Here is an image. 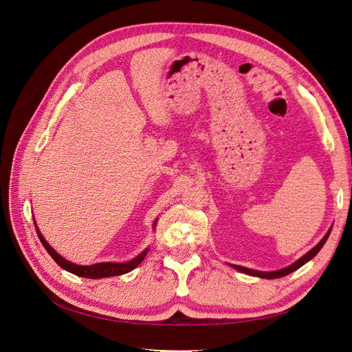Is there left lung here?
Returning <instances> with one entry per match:
<instances>
[{
	"label": "left lung",
	"instance_id": "8db88e82",
	"mask_svg": "<svg viewBox=\"0 0 352 352\" xmlns=\"http://www.w3.org/2000/svg\"><path fill=\"white\" fill-rule=\"evenodd\" d=\"M330 232H332V228H330V229L327 230L326 235L322 238L320 242H318V243L316 245L314 248H311L307 254H304L301 258H298L295 263H292L291 265H287V267H285V269L274 270V272H260V270H252V269L242 267V265H236V264H230V267L236 269V270L241 272V273L250 274V276H255V278H261V279H278V278H283V276H286V274H289V273L298 270V269L301 267V265H304L305 263H308L311 258H314L316 254L323 248V245L326 243V241H327V238H329V235H330Z\"/></svg>",
	"mask_w": 352,
	"mask_h": 352
}]
</instances>
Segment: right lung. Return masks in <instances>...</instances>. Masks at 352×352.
<instances>
[{"label": "right lung", "instance_id": "add662e5", "mask_svg": "<svg viewBox=\"0 0 352 352\" xmlns=\"http://www.w3.org/2000/svg\"><path fill=\"white\" fill-rule=\"evenodd\" d=\"M155 226H157V219L154 220L153 228H155ZM35 228H36L39 241L42 242V245H44L45 250L52 257V260H54L61 269H65L73 274L80 276V278H87V279H102V278H111V276H120L124 273H129L142 263V260L146 257L148 251H150V248H145L140 255H136L135 258H132L131 261H124V263H97L92 265H80V264H74L66 258H63L61 255L45 241V238L42 236V233L39 232V229L36 226V221H35Z\"/></svg>", "mask_w": 352, "mask_h": 352}]
</instances>
